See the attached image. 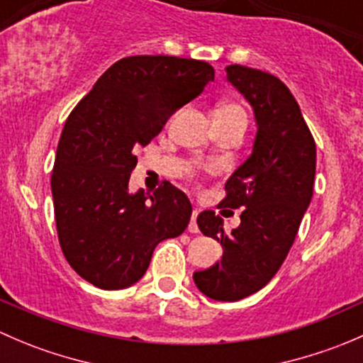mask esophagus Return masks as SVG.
<instances>
[{
	"label": "esophagus",
	"mask_w": 363,
	"mask_h": 363,
	"mask_svg": "<svg viewBox=\"0 0 363 363\" xmlns=\"http://www.w3.org/2000/svg\"><path fill=\"white\" fill-rule=\"evenodd\" d=\"M196 218H199V208H195L191 214V221H189L188 225V230L191 233H199V225H196Z\"/></svg>",
	"instance_id": "1"
}]
</instances>
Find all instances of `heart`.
<instances>
[{
    "instance_id": "heart-1",
    "label": "heart",
    "mask_w": 363,
    "mask_h": 363,
    "mask_svg": "<svg viewBox=\"0 0 363 363\" xmlns=\"http://www.w3.org/2000/svg\"><path fill=\"white\" fill-rule=\"evenodd\" d=\"M216 116L218 117H239V119H246L242 107L237 104H221L216 108Z\"/></svg>"
}]
</instances>
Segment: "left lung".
<instances>
[{"instance_id": "1", "label": "left lung", "mask_w": 363, "mask_h": 363, "mask_svg": "<svg viewBox=\"0 0 363 363\" xmlns=\"http://www.w3.org/2000/svg\"><path fill=\"white\" fill-rule=\"evenodd\" d=\"M226 80L251 105L256 137L251 156L230 175L221 205L242 208L226 233L214 211L200 212L203 235L223 246L218 263L193 274L208 298L237 302L262 290L283 265L313 199L316 144L298 104L277 77L230 65Z\"/></svg>"}]
</instances>
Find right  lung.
Masks as SVG:
<instances>
[{
  "mask_svg": "<svg viewBox=\"0 0 363 363\" xmlns=\"http://www.w3.org/2000/svg\"><path fill=\"white\" fill-rule=\"evenodd\" d=\"M212 80L214 68L205 61L124 57L68 116L50 188L61 250L87 283L101 290L131 286L161 240L188 228L193 208L181 189L164 181L152 195L130 193L128 182L135 149Z\"/></svg>",
  "mask_w": 363,
  "mask_h": 363,
  "instance_id": "obj_1",
  "label": "right lung"
}]
</instances>
